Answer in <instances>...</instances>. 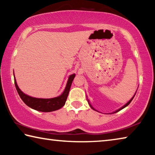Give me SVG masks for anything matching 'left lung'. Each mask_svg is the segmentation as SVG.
<instances>
[{"instance_id": "8db88e82", "label": "left lung", "mask_w": 155, "mask_h": 155, "mask_svg": "<svg viewBox=\"0 0 155 155\" xmlns=\"http://www.w3.org/2000/svg\"><path fill=\"white\" fill-rule=\"evenodd\" d=\"M135 95H134V96H133V98H131V99L130 100V101H128V103H127V104H125V105H124V106H123L122 107H121V108H120V109H119L118 110H117V111H115V112H114V114H115V113H117V112H118V111H120V110H122V109H124V108H125V107H127V106H128V104H129L130 103V102H131V101H132V100L133 99V98H134V97H135ZM90 107H91V109H94L93 108V107H91V105H90ZM94 110H95V109H94Z\"/></svg>"}]
</instances>
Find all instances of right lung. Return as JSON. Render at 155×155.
I'll use <instances>...</instances> for the list:
<instances>
[{"mask_svg": "<svg viewBox=\"0 0 155 155\" xmlns=\"http://www.w3.org/2000/svg\"><path fill=\"white\" fill-rule=\"evenodd\" d=\"M74 77V74L70 76L69 78H68L66 87H65L64 91L61 96L56 97V98L49 99L36 98L26 95L18 87L15 78L14 79V83L15 88H16V90L18 94H19L20 98L22 100V101L27 106L39 111L51 112L56 111V110H58L60 108H61L62 107H64L65 102H66L68 94H69L70 91V87H71L72 83Z\"/></svg>", "mask_w": 155, "mask_h": 155, "instance_id": "add662e5", "label": "right lung"}]
</instances>
